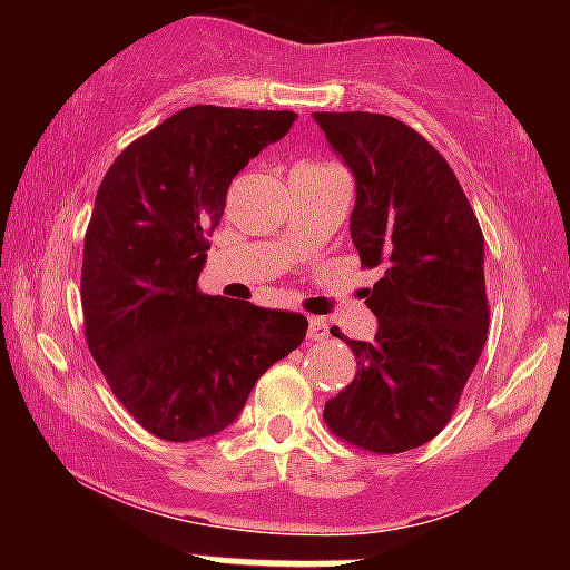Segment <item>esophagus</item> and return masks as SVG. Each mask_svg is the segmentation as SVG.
<instances>
[{"mask_svg": "<svg viewBox=\"0 0 570 570\" xmlns=\"http://www.w3.org/2000/svg\"><path fill=\"white\" fill-rule=\"evenodd\" d=\"M326 335H330V326H326L324 318H307V340H311V343H318V340H324Z\"/></svg>", "mask_w": 570, "mask_h": 570, "instance_id": "esophagus-1", "label": "esophagus"}]
</instances>
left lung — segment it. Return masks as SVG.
I'll list each match as a JSON object with an SVG mask.
<instances>
[{
  "instance_id": "left-lung-1",
  "label": "left lung",
  "mask_w": 570,
  "mask_h": 570,
  "mask_svg": "<svg viewBox=\"0 0 570 570\" xmlns=\"http://www.w3.org/2000/svg\"><path fill=\"white\" fill-rule=\"evenodd\" d=\"M356 179L351 238L381 281L364 289L375 340H348L356 377L324 407L332 434L394 455L453 417L488 340L485 238L453 168L389 115L313 112Z\"/></svg>"
}]
</instances>
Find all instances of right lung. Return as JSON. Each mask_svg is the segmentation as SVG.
I'll list each match as a JSON object with an SVG mask.
<instances>
[{
	"instance_id": "1",
	"label": "right lung",
	"mask_w": 570,
	"mask_h": 570,
	"mask_svg": "<svg viewBox=\"0 0 570 570\" xmlns=\"http://www.w3.org/2000/svg\"><path fill=\"white\" fill-rule=\"evenodd\" d=\"M294 112L198 104L128 144L98 187L82 252L90 356L141 429L219 434L307 318L208 297L198 276L235 174L284 139Z\"/></svg>"
}]
</instances>
